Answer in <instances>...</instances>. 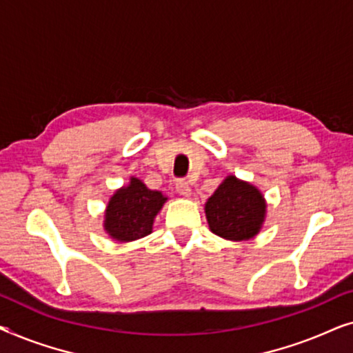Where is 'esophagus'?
<instances>
[{
    "mask_svg": "<svg viewBox=\"0 0 353 353\" xmlns=\"http://www.w3.org/2000/svg\"><path fill=\"white\" fill-rule=\"evenodd\" d=\"M175 186H176V192H180L181 196H186V197L191 196V186L186 180H178Z\"/></svg>",
    "mask_w": 353,
    "mask_h": 353,
    "instance_id": "obj_1",
    "label": "esophagus"
}]
</instances>
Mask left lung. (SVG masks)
<instances>
[{
    "instance_id": "1",
    "label": "left lung",
    "mask_w": 353,
    "mask_h": 353,
    "mask_svg": "<svg viewBox=\"0 0 353 353\" xmlns=\"http://www.w3.org/2000/svg\"><path fill=\"white\" fill-rule=\"evenodd\" d=\"M267 214L262 192L248 181L230 175L205 202L212 233L230 241H248L259 234Z\"/></svg>"
}]
</instances>
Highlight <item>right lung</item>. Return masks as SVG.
Masks as SVG:
<instances>
[{
  "label": "right lung",
  "mask_w": 353,
  "mask_h": 353,
  "mask_svg": "<svg viewBox=\"0 0 353 353\" xmlns=\"http://www.w3.org/2000/svg\"><path fill=\"white\" fill-rule=\"evenodd\" d=\"M167 202L161 191H152L132 176L127 186L112 194L104 214V230L119 243H130L152 233L154 219Z\"/></svg>",
  "instance_id": "add662e5"
}]
</instances>
